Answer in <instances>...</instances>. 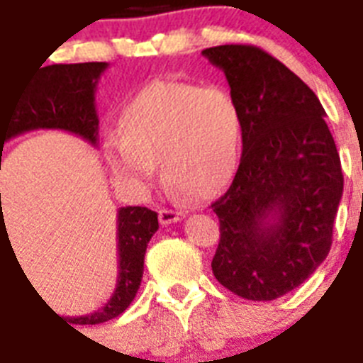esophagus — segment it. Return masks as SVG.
<instances>
[{
	"label": "esophagus",
	"mask_w": 363,
	"mask_h": 363,
	"mask_svg": "<svg viewBox=\"0 0 363 363\" xmlns=\"http://www.w3.org/2000/svg\"><path fill=\"white\" fill-rule=\"evenodd\" d=\"M158 218H160L162 225H169V223H175V222H179V220H182V218H184V214H182L181 211L162 208V211L158 212Z\"/></svg>",
	"instance_id": "esophagus-1"
}]
</instances>
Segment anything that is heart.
Masks as SVG:
<instances>
[{
    "mask_svg": "<svg viewBox=\"0 0 363 363\" xmlns=\"http://www.w3.org/2000/svg\"><path fill=\"white\" fill-rule=\"evenodd\" d=\"M119 134L106 140L108 166L138 188L155 182V162L169 184L197 199L222 190L237 169L242 115L220 85L152 82L119 113Z\"/></svg>",
    "mask_w": 363,
    "mask_h": 363,
    "instance_id": "b5f03b06",
    "label": "heart"
}]
</instances>
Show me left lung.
Masks as SVG:
<instances>
[{"label":"left lung","mask_w":363,"mask_h":363,"mask_svg":"<svg viewBox=\"0 0 363 363\" xmlns=\"http://www.w3.org/2000/svg\"><path fill=\"white\" fill-rule=\"evenodd\" d=\"M223 70L242 115V156L220 220L212 274L246 300H274L319 268L343 196L325 108L284 63L250 44L201 52Z\"/></svg>","instance_id":"1"}]
</instances>
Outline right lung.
Instances as JSON below:
<instances>
[{
    "mask_svg": "<svg viewBox=\"0 0 363 363\" xmlns=\"http://www.w3.org/2000/svg\"><path fill=\"white\" fill-rule=\"evenodd\" d=\"M106 69L108 63L48 65L35 72L18 99L0 104V169L3 143L38 128L67 130L96 145L99 115L95 93ZM3 225L5 222L1 220L0 231ZM156 231L158 214L155 211L147 207H121L117 212L119 274L113 294L93 313L65 317V320H70L72 325H100L123 313L140 289L147 244Z\"/></svg>",
    "mask_w": 363,
    "mask_h": 363,
    "instance_id": "obj_1",
    "label": "right lung"
}]
</instances>
